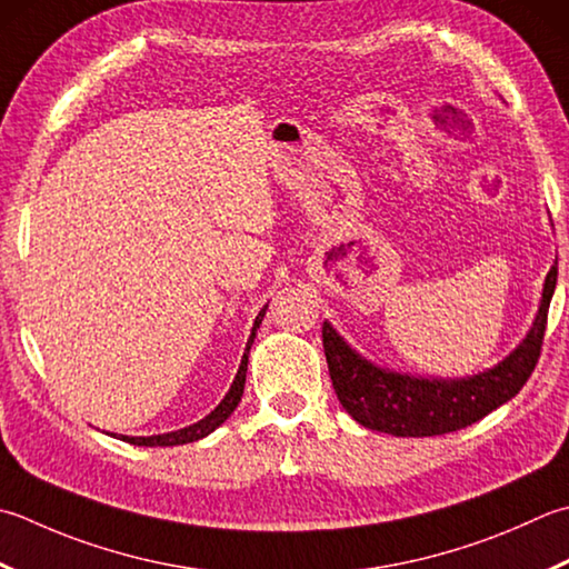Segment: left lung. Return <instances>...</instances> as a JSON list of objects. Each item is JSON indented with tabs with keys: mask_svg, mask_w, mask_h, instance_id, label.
Returning <instances> with one entry per match:
<instances>
[{
	"mask_svg": "<svg viewBox=\"0 0 569 569\" xmlns=\"http://www.w3.org/2000/svg\"><path fill=\"white\" fill-rule=\"evenodd\" d=\"M558 283V261L545 276L536 320L518 348L498 365L471 377H417L367 360L340 332L322 322V348L342 409L365 429L392 437H439L491 415L513 399L536 370Z\"/></svg>",
	"mask_w": 569,
	"mask_h": 569,
	"instance_id": "1",
	"label": "left lung"
}]
</instances>
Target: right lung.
<instances>
[{"label":"right lung","mask_w":569,"mask_h":569,"mask_svg":"<svg viewBox=\"0 0 569 569\" xmlns=\"http://www.w3.org/2000/svg\"><path fill=\"white\" fill-rule=\"evenodd\" d=\"M266 308L263 306L259 310V316H256L253 320V328H251V336H249V342H247V350H243L241 355V365H239V372L237 377H233V382L229 387V392L224 395V399L217 405L214 411H209V415L204 419H199L197 425H189L184 429H177V431H167V433H152V437H126V433H110V437L116 439H122L132 443V447H180V443H192V441H199L209 437L211 431H214L217 427L224 425V421L231 417V411L239 407L241 402V395H243V385H247V367H249V352H251V345H253V338H256V330H259L261 320L266 316Z\"/></svg>","instance_id":"add662e5"}]
</instances>
